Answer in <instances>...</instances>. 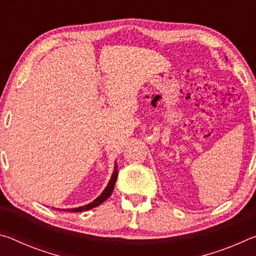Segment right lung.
Wrapping results in <instances>:
<instances>
[{
	"instance_id": "obj_1",
	"label": "right lung",
	"mask_w": 256,
	"mask_h": 256,
	"mask_svg": "<svg viewBox=\"0 0 256 256\" xmlns=\"http://www.w3.org/2000/svg\"><path fill=\"white\" fill-rule=\"evenodd\" d=\"M118 164H115V167H114V172H112V178L110 180V183L106 186V188L104 190V192L102 193L100 196H98L96 200L94 202L89 203V204L84 206H79V208H74V209H68V210H64V211H71V212H82V211H86V210H90L92 209V208H96L99 204H102V203L107 200L108 198L110 196V194L112 192V190H114V186L116 183V180H118Z\"/></svg>"
}]
</instances>
